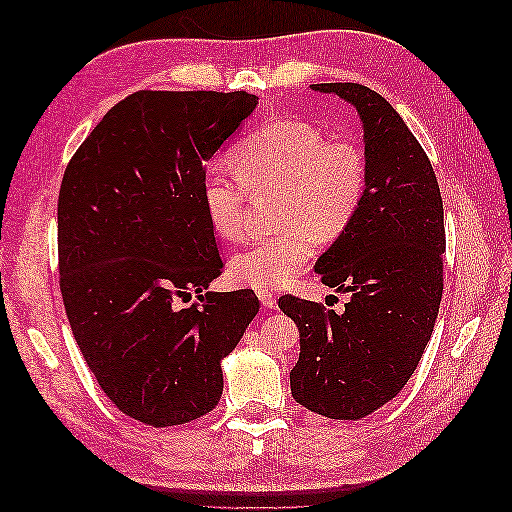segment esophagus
Instances as JSON below:
<instances>
[{"label":"esophagus","instance_id":"obj_1","mask_svg":"<svg viewBox=\"0 0 512 512\" xmlns=\"http://www.w3.org/2000/svg\"><path fill=\"white\" fill-rule=\"evenodd\" d=\"M258 299L262 303V307L267 309H275L277 307V297L271 290H258Z\"/></svg>","mask_w":512,"mask_h":512}]
</instances>
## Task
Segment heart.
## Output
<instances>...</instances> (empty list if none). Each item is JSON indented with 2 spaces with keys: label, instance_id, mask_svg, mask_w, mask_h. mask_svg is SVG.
<instances>
[{
  "label": "heart",
  "instance_id": "heart-1",
  "mask_svg": "<svg viewBox=\"0 0 512 512\" xmlns=\"http://www.w3.org/2000/svg\"><path fill=\"white\" fill-rule=\"evenodd\" d=\"M232 168L237 177L213 170L200 190L209 224L224 241L245 237L250 194H277L273 213L282 230L228 265L232 282L258 290L292 282L314 256L316 241L342 239L367 196L363 147L301 119L265 123L232 153Z\"/></svg>",
  "mask_w": 512,
  "mask_h": 512
}]
</instances>
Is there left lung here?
Segmentation results:
<instances>
[{
    "label": "left lung",
    "mask_w": 512,
    "mask_h": 512,
    "mask_svg": "<svg viewBox=\"0 0 512 512\" xmlns=\"http://www.w3.org/2000/svg\"><path fill=\"white\" fill-rule=\"evenodd\" d=\"M363 121L367 196L359 218L316 262L324 286L350 292L344 312L284 294L297 322L290 369L297 404L335 421H359L404 389L431 337L444 290V207L425 149L376 91L320 83Z\"/></svg>",
    "instance_id": "left-lung-1"
}]
</instances>
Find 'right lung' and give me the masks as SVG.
<instances>
[{"mask_svg": "<svg viewBox=\"0 0 512 512\" xmlns=\"http://www.w3.org/2000/svg\"><path fill=\"white\" fill-rule=\"evenodd\" d=\"M256 104L247 91H134L66 166L61 299L91 374L134 421L173 427L218 406L220 363L260 309L254 290L205 292L224 260L200 198L209 158Z\"/></svg>", "mask_w": 512, "mask_h": 512, "instance_id": "1", "label": "right lung"}]
</instances>
